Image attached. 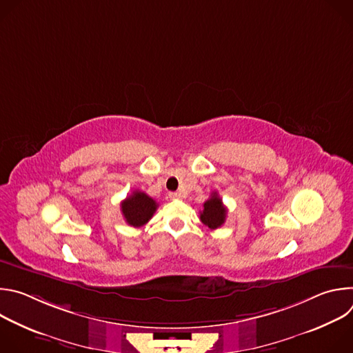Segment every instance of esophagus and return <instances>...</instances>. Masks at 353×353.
Returning <instances> with one entry per match:
<instances>
[{
	"instance_id": "34e87169",
	"label": "esophagus",
	"mask_w": 353,
	"mask_h": 353,
	"mask_svg": "<svg viewBox=\"0 0 353 353\" xmlns=\"http://www.w3.org/2000/svg\"><path fill=\"white\" fill-rule=\"evenodd\" d=\"M169 198L170 199H180L181 195L179 192H169Z\"/></svg>"
}]
</instances>
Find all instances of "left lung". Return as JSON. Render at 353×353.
<instances>
[{"instance_id": "obj_1", "label": "left lung", "mask_w": 353, "mask_h": 353, "mask_svg": "<svg viewBox=\"0 0 353 353\" xmlns=\"http://www.w3.org/2000/svg\"><path fill=\"white\" fill-rule=\"evenodd\" d=\"M226 212V207L218 192H212L211 198L204 203V210L199 212V219L210 229H218L225 223Z\"/></svg>"}]
</instances>
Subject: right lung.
<instances>
[{"label":"right lung","instance_id":"1","mask_svg":"<svg viewBox=\"0 0 353 353\" xmlns=\"http://www.w3.org/2000/svg\"><path fill=\"white\" fill-rule=\"evenodd\" d=\"M158 210V203L142 191H132L121 203V212L130 226L141 228L154 216Z\"/></svg>","mask_w":353,"mask_h":353}]
</instances>
